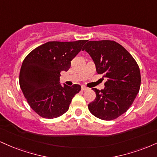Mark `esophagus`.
Instances as JSON below:
<instances>
[{
  "label": "esophagus",
  "mask_w": 157,
  "mask_h": 157,
  "mask_svg": "<svg viewBox=\"0 0 157 157\" xmlns=\"http://www.w3.org/2000/svg\"><path fill=\"white\" fill-rule=\"evenodd\" d=\"M89 89V88H87L86 87V86H82V91H86V90H88Z\"/></svg>",
  "instance_id": "obj_1"
}]
</instances>
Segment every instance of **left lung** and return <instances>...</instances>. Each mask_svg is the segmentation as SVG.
<instances>
[{
    "label": "left lung",
    "mask_w": 157,
    "mask_h": 157,
    "mask_svg": "<svg viewBox=\"0 0 157 157\" xmlns=\"http://www.w3.org/2000/svg\"><path fill=\"white\" fill-rule=\"evenodd\" d=\"M82 50L91 56L97 72L107 78L103 89H93L96 98L89 104V110L99 119L114 120L128 111L140 91L138 64L123 46L113 40H88Z\"/></svg>",
    "instance_id": "left-lung-1"
}]
</instances>
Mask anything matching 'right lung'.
<instances>
[{
  "label": "right lung",
  "instance_id": "right-lung-1",
  "mask_svg": "<svg viewBox=\"0 0 157 157\" xmlns=\"http://www.w3.org/2000/svg\"><path fill=\"white\" fill-rule=\"evenodd\" d=\"M87 42L50 41L30 52L21 68L19 83L29 105L44 118H57L68 110L80 85L60 83V72L68 71L71 61Z\"/></svg>",
  "mask_w": 157,
  "mask_h": 157
}]
</instances>
